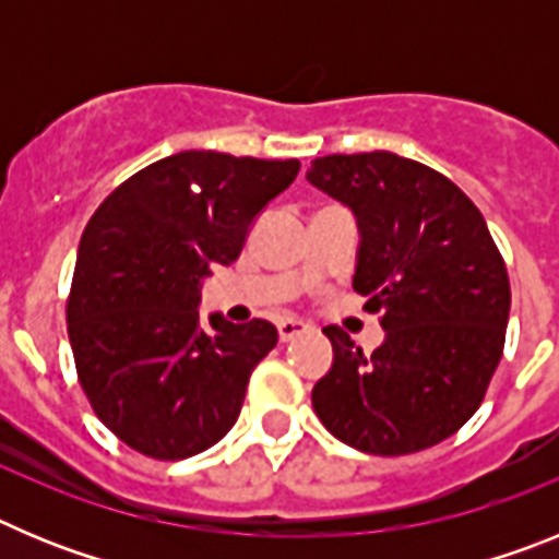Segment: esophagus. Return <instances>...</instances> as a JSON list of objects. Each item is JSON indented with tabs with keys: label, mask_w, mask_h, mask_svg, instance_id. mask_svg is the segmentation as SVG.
Returning a JSON list of instances; mask_svg holds the SVG:
<instances>
[{
	"label": "esophagus",
	"mask_w": 559,
	"mask_h": 559,
	"mask_svg": "<svg viewBox=\"0 0 559 559\" xmlns=\"http://www.w3.org/2000/svg\"><path fill=\"white\" fill-rule=\"evenodd\" d=\"M276 330H280V341H283V344H288V341H294V338H299L302 333H308L310 328L305 322H299V319H283V322L276 324Z\"/></svg>",
	"instance_id": "34e87169"
}]
</instances>
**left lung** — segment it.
Segmentation results:
<instances>
[{"label":"left lung","instance_id":"1","mask_svg":"<svg viewBox=\"0 0 559 559\" xmlns=\"http://www.w3.org/2000/svg\"><path fill=\"white\" fill-rule=\"evenodd\" d=\"M308 181L355 212L353 288L386 330L367 355L341 328H324L335 360L313 386V412L364 453L426 451L476 414L503 355L510 276L501 251L448 176L397 153L322 156Z\"/></svg>","mask_w":559,"mask_h":559}]
</instances>
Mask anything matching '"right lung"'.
I'll return each mask as SVG.
<instances>
[{
	"label": "right lung",
	"instance_id": "obj_1",
	"mask_svg": "<svg viewBox=\"0 0 559 559\" xmlns=\"http://www.w3.org/2000/svg\"><path fill=\"white\" fill-rule=\"evenodd\" d=\"M296 173V159L173 153L122 181L83 229L69 344L88 406L131 451L176 462L235 426L276 328L212 316L204 330L199 285L235 263L257 212Z\"/></svg>",
	"mask_w": 559,
	"mask_h": 559
}]
</instances>
